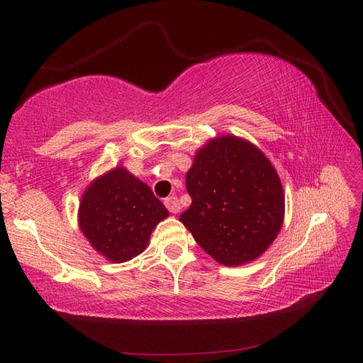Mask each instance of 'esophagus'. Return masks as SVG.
Here are the masks:
<instances>
[{"instance_id": "obj_1", "label": "esophagus", "mask_w": 363, "mask_h": 363, "mask_svg": "<svg viewBox=\"0 0 363 363\" xmlns=\"http://www.w3.org/2000/svg\"><path fill=\"white\" fill-rule=\"evenodd\" d=\"M164 206H167V208L171 213H179L180 208H182L179 199H177V196H174V195L168 196V199H164Z\"/></svg>"}]
</instances>
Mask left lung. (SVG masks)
Segmentation results:
<instances>
[{"mask_svg":"<svg viewBox=\"0 0 363 363\" xmlns=\"http://www.w3.org/2000/svg\"><path fill=\"white\" fill-rule=\"evenodd\" d=\"M192 204L180 221L225 267L252 262L277 238L284 216L281 182L251 142L224 135L196 151L186 174Z\"/></svg>","mask_w":363,"mask_h":363,"instance_id":"8db88e82","label":"left lung"}]
</instances>
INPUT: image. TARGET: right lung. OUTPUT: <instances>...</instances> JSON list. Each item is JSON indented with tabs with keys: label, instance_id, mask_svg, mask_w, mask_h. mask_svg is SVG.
<instances>
[{
	"label": "right lung",
	"instance_id": "add662e5",
	"mask_svg": "<svg viewBox=\"0 0 363 363\" xmlns=\"http://www.w3.org/2000/svg\"><path fill=\"white\" fill-rule=\"evenodd\" d=\"M168 215L150 186L116 167L95 179L83 194L79 224L101 256L123 263L147 248L152 230Z\"/></svg>",
	"mask_w": 363,
	"mask_h": 363
}]
</instances>
